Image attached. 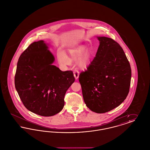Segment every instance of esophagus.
<instances>
[{
    "label": "esophagus",
    "mask_w": 150,
    "mask_h": 150,
    "mask_svg": "<svg viewBox=\"0 0 150 150\" xmlns=\"http://www.w3.org/2000/svg\"><path fill=\"white\" fill-rule=\"evenodd\" d=\"M74 77L76 80H77L79 78V71L78 70H74Z\"/></svg>",
    "instance_id": "esophagus-1"
}]
</instances>
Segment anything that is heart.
<instances>
[{
    "mask_svg": "<svg viewBox=\"0 0 150 150\" xmlns=\"http://www.w3.org/2000/svg\"><path fill=\"white\" fill-rule=\"evenodd\" d=\"M86 46L80 45L75 49H72L69 51V55L72 60L77 61L79 59L78 66L79 69L83 70H86L88 68L91 63L92 57L91 51L88 50H86ZM58 58L62 65L66 66L70 64V59L66 54L62 52L59 53Z\"/></svg>",
    "mask_w": 150,
    "mask_h": 150,
    "instance_id": "1",
    "label": "heart"
}]
</instances>
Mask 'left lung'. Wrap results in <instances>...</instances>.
Masks as SVG:
<instances>
[{"instance_id": "1", "label": "left lung", "mask_w": 150, "mask_h": 150, "mask_svg": "<svg viewBox=\"0 0 150 150\" xmlns=\"http://www.w3.org/2000/svg\"><path fill=\"white\" fill-rule=\"evenodd\" d=\"M100 42L96 56L85 72L79 75L86 106L102 114L119 106L126 99L132 71L127 56L112 39L97 36Z\"/></svg>"}]
</instances>
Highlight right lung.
I'll use <instances>...</instances> for the list:
<instances>
[{
	"instance_id": "1",
	"label": "right lung",
	"mask_w": 150,
	"mask_h": 150,
	"mask_svg": "<svg viewBox=\"0 0 150 150\" xmlns=\"http://www.w3.org/2000/svg\"><path fill=\"white\" fill-rule=\"evenodd\" d=\"M44 40L31 44L18 59L14 78L16 91L30 111L43 116L59 113L66 91L75 81L71 71L53 65L55 58Z\"/></svg>"
}]
</instances>
